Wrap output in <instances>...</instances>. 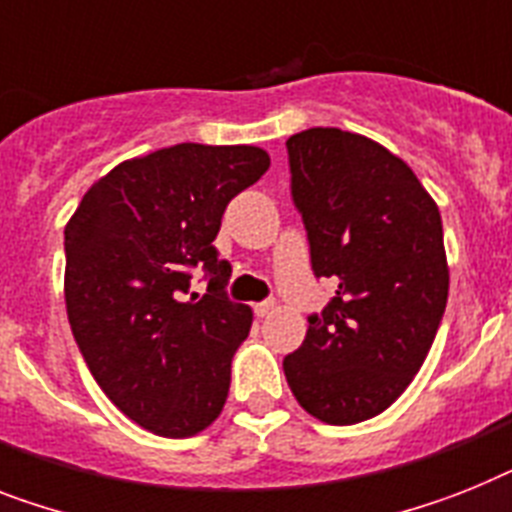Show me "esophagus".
I'll return each mask as SVG.
<instances>
[{
	"label": "esophagus",
	"instance_id": "obj_1",
	"mask_svg": "<svg viewBox=\"0 0 512 512\" xmlns=\"http://www.w3.org/2000/svg\"><path fill=\"white\" fill-rule=\"evenodd\" d=\"M274 308H277V303H274V298H269V301L256 303V306H253V311H256V316H261V319H264V316L272 314Z\"/></svg>",
	"mask_w": 512,
	"mask_h": 512
}]
</instances>
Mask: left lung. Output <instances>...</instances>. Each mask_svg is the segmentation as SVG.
<instances>
[{"instance_id": "left-lung-1", "label": "left lung", "mask_w": 512, "mask_h": 512, "mask_svg": "<svg viewBox=\"0 0 512 512\" xmlns=\"http://www.w3.org/2000/svg\"><path fill=\"white\" fill-rule=\"evenodd\" d=\"M285 146L311 269L337 290L282 369L311 416L358 424L403 395L437 337L450 287L442 217L411 167L371 138L311 128Z\"/></svg>"}]
</instances>
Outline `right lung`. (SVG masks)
<instances>
[{
    "label": "right lung",
    "instance_id": "add662e5",
    "mask_svg": "<svg viewBox=\"0 0 512 512\" xmlns=\"http://www.w3.org/2000/svg\"><path fill=\"white\" fill-rule=\"evenodd\" d=\"M266 170L256 146L177 143L117 164L67 222L65 303L80 356L149 432L193 437L222 413L253 314L227 298L232 266L214 238L227 204ZM196 265L210 280L204 296L189 293Z\"/></svg>",
    "mask_w": 512,
    "mask_h": 512
}]
</instances>
